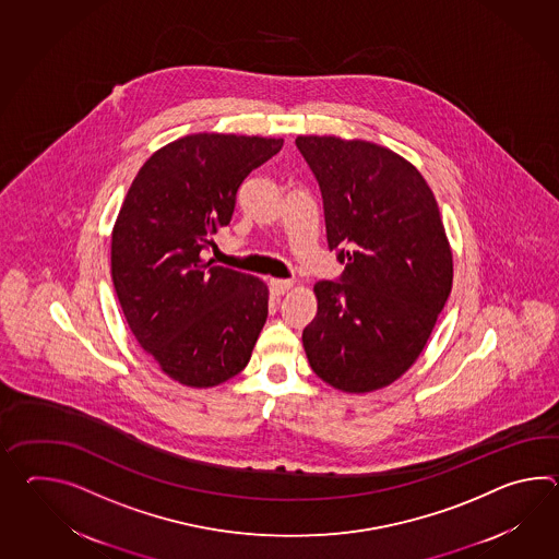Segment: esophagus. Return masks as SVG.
<instances>
[{"label":"esophagus","instance_id":"obj_1","mask_svg":"<svg viewBox=\"0 0 559 559\" xmlns=\"http://www.w3.org/2000/svg\"><path fill=\"white\" fill-rule=\"evenodd\" d=\"M271 288L274 295H285L293 288V281H283V278H271Z\"/></svg>","mask_w":559,"mask_h":559}]
</instances>
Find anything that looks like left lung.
I'll return each mask as SVG.
<instances>
[{"label":"left lung","mask_w":559,"mask_h":559,"mask_svg":"<svg viewBox=\"0 0 559 559\" xmlns=\"http://www.w3.org/2000/svg\"><path fill=\"white\" fill-rule=\"evenodd\" d=\"M323 194L329 249L345 264L314 285L302 331L310 369L345 393L397 381L421 355L453 285V254L433 192L393 150L298 136Z\"/></svg>","instance_id":"left-lung-1"}]
</instances>
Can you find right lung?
<instances>
[{"instance_id": "right-lung-1", "label": "right lung", "mask_w": 559, "mask_h": 559, "mask_svg": "<svg viewBox=\"0 0 559 559\" xmlns=\"http://www.w3.org/2000/svg\"><path fill=\"white\" fill-rule=\"evenodd\" d=\"M281 148L283 138H178L144 162L118 212L112 281L126 323L180 385H221L249 365L269 288L202 250L230 223L242 180Z\"/></svg>"}]
</instances>
